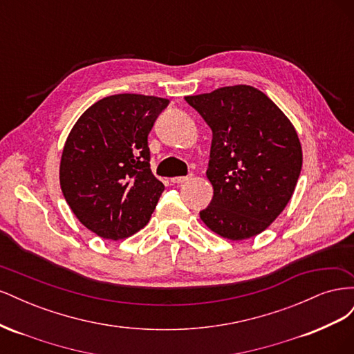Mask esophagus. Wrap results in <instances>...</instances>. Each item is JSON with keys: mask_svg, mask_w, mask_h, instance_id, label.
<instances>
[{"mask_svg": "<svg viewBox=\"0 0 354 354\" xmlns=\"http://www.w3.org/2000/svg\"><path fill=\"white\" fill-rule=\"evenodd\" d=\"M192 176H181V177H173L171 178V183H185V181L190 180Z\"/></svg>", "mask_w": 354, "mask_h": 354, "instance_id": "34e87169", "label": "esophagus"}]
</instances>
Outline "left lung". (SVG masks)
I'll use <instances>...</instances> for the list:
<instances>
[{"mask_svg": "<svg viewBox=\"0 0 354 354\" xmlns=\"http://www.w3.org/2000/svg\"><path fill=\"white\" fill-rule=\"evenodd\" d=\"M212 131L207 177L214 187L202 221L232 241L255 236L291 199L303 165L291 121L250 85L187 95Z\"/></svg>", "mask_w": 354, "mask_h": 354, "instance_id": "obj_1", "label": "left lung"}]
</instances>
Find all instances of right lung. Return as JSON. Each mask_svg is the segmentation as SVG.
I'll return each instance as SVG.
<instances>
[{
    "label": "right lung",
    "instance_id": "1",
    "mask_svg": "<svg viewBox=\"0 0 354 354\" xmlns=\"http://www.w3.org/2000/svg\"><path fill=\"white\" fill-rule=\"evenodd\" d=\"M169 100L115 94L85 111L63 147L60 187L77 218L104 239L151 220L165 186L152 174L147 136Z\"/></svg>",
    "mask_w": 354,
    "mask_h": 354
}]
</instances>
